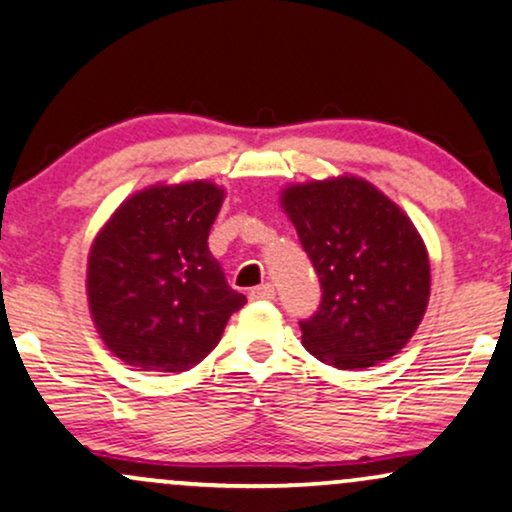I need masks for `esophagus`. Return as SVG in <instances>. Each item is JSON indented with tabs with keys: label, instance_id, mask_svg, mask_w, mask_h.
Segmentation results:
<instances>
[{
	"label": "esophagus",
	"instance_id": "34e87169",
	"mask_svg": "<svg viewBox=\"0 0 512 512\" xmlns=\"http://www.w3.org/2000/svg\"><path fill=\"white\" fill-rule=\"evenodd\" d=\"M274 286L272 283H264V286H257L250 291V300H274Z\"/></svg>",
	"mask_w": 512,
	"mask_h": 512
}]
</instances>
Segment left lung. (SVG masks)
<instances>
[{
  "label": "left lung",
  "mask_w": 512,
  "mask_h": 512,
  "mask_svg": "<svg viewBox=\"0 0 512 512\" xmlns=\"http://www.w3.org/2000/svg\"><path fill=\"white\" fill-rule=\"evenodd\" d=\"M281 209L322 283V305L300 322L303 346L338 369L398 355L432 291L427 245L408 214L360 176L291 183Z\"/></svg>",
  "instance_id": "left-lung-1"
}]
</instances>
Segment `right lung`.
Here are the masks:
<instances>
[{
	"mask_svg": "<svg viewBox=\"0 0 512 512\" xmlns=\"http://www.w3.org/2000/svg\"><path fill=\"white\" fill-rule=\"evenodd\" d=\"M224 197L212 181L155 183L128 195L92 240V324L138 372H186L245 305L207 248Z\"/></svg>",
	"mask_w": 512,
	"mask_h": 512,
	"instance_id": "obj_1",
	"label": "right lung"
}]
</instances>
